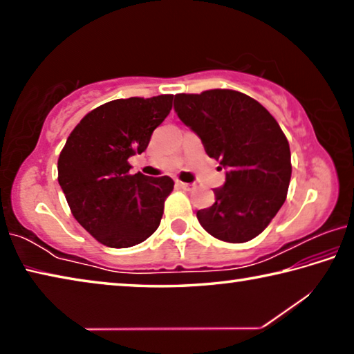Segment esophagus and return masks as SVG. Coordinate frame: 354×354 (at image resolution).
I'll return each mask as SVG.
<instances>
[{
	"label": "esophagus",
	"mask_w": 354,
	"mask_h": 354,
	"mask_svg": "<svg viewBox=\"0 0 354 354\" xmlns=\"http://www.w3.org/2000/svg\"><path fill=\"white\" fill-rule=\"evenodd\" d=\"M176 185H178V187L184 189V190H192V189H194V184H189V183H181V181H176Z\"/></svg>",
	"instance_id": "obj_1"
}]
</instances>
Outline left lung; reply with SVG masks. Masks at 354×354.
Instances as JSON below:
<instances>
[{"label": "left lung", "instance_id": "left-lung-1", "mask_svg": "<svg viewBox=\"0 0 354 354\" xmlns=\"http://www.w3.org/2000/svg\"><path fill=\"white\" fill-rule=\"evenodd\" d=\"M175 112L226 170L214 205L196 212L200 225L231 243L259 236L284 205L292 175L289 142L277 120L248 95L226 88L175 95Z\"/></svg>", "mask_w": 354, "mask_h": 354}]
</instances>
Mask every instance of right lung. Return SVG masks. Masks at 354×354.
Returning a JSON list of instances; mask_svg holds the SVG:
<instances>
[{"label":"right lung","mask_w":354,"mask_h":354,"mask_svg":"<svg viewBox=\"0 0 354 354\" xmlns=\"http://www.w3.org/2000/svg\"><path fill=\"white\" fill-rule=\"evenodd\" d=\"M171 101L173 95L109 101L88 112L65 142L57 181L77 223L106 247H134L158 230L175 183L129 175L128 159L145 151Z\"/></svg>","instance_id":"add662e5"}]
</instances>
